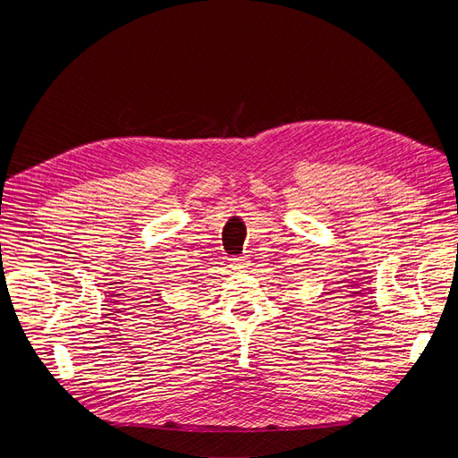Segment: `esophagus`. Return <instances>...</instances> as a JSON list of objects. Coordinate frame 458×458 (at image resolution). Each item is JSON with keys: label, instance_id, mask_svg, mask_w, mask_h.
I'll return each mask as SVG.
<instances>
[{"label": "esophagus", "instance_id": "34e87169", "mask_svg": "<svg viewBox=\"0 0 458 458\" xmlns=\"http://www.w3.org/2000/svg\"><path fill=\"white\" fill-rule=\"evenodd\" d=\"M229 261H231V266L234 269H241V267L248 266V258L246 256H233V258H229Z\"/></svg>", "mask_w": 458, "mask_h": 458}]
</instances>
